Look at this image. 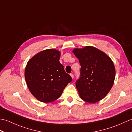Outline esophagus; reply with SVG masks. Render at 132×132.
<instances>
[{
  "label": "esophagus",
  "mask_w": 132,
  "mask_h": 132,
  "mask_svg": "<svg viewBox=\"0 0 132 132\" xmlns=\"http://www.w3.org/2000/svg\"><path fill=\"white\" fill-rule=\"evenodd\" d=\"M70 76L71 77V78H74V74H72V73H71V74H70Z\"/></svg>",
  "instance_id": "34e87169"
}]
</instances>
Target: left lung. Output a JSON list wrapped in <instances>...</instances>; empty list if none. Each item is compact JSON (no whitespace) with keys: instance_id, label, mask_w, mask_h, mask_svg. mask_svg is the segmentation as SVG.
Wrapping results in <instances>:
<instances>
[{"instance_id":"1","label":"left lung","mask_w":132,"mask_h":132,"mask_svg":"<svg viewBox=\"0 0 132 132\" xmlns=\"http://www.w3.org/2000/svg\"><path fill=\"white\" fill-rule=\"evenodd\" d=\"M80 64V77L75 83L81 99L95 103L103 99L112 87L115 68L111 59L92 46L75 49Z\"/></svg>"}]
</instances>
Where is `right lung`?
Instances as JSON below:
<instances>
[{"label":"right lung","instance_id":"add662e5","mask_svg":"<svg viewBox=\"0 0 132 132\" xmlns=\"http://www.w3.org/2000/svg\"><path fill=\"white\" fill-rule=\"evenodd\" d=\"M60 52L47 49L38 53L27 63L25 78L29 91L44 103L57 100L72 80L60 61Z\"/></svg>","mask_w":132,"mask_h":132}]
</instances>
